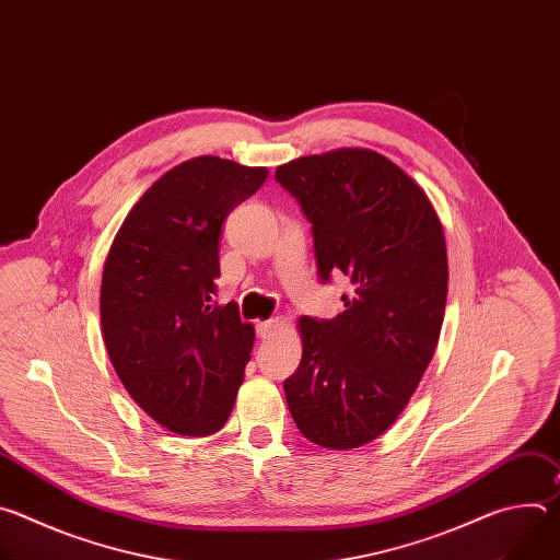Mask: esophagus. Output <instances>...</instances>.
Instances as JSON below:
<instances>
[{"mask_svg": "<svg viewBox=\"0 0 560 560\" xmlns=\"http://www.w3.org/2000/svg\"><path fill=\"white\" fill-rule=\"evenodd\" d=\"M281 328V318H268V322L257 324V335L261 339H270Z\"/></svg>", "mask_w": 560, "mask_h": 560, "instance_id": "obj_1", "label": "esophagus"}]
</instances>
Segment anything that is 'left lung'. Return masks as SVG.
<instances>
[{"label":"left lung","instance_id":"obj_1","mask_svg":"<svg viewBox=\"0 0 560 560\" xmlns=\"http://www.w3.org/2000/svg\"><path fill=\"white\" fill-rule=\"evenodd\" d=\"M312 221L318 279L352 285L332 322L301 316V363L283 383L299 432L352 450L401 417L428 370L447 301V248L425 190L370 148L292 159L275 173Z\"/></svg>","mask_w":560,"mask_h":560}]
</instances>
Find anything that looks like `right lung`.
I'll list each match as a JSON object with an SVG mask.
<instances>
[{"instance_id": "right-lung-1", "label": "right lung", "mask_w": 560, "mask_h": 560, "mask_svg": "<svg viewBox=\"0 0 560 560\" xmlns=\"http://www.w3.org/2000/svg\"><path fill=\"white\" fill-rule=\"evenodd\" d=\"M268 168L203 154L159 177L108 250L100 314L110 363L132 401L184 436L219 432L250 361L255 328L217 305L223 219Z\"/></svg>"}]
</instances>
